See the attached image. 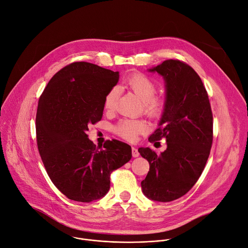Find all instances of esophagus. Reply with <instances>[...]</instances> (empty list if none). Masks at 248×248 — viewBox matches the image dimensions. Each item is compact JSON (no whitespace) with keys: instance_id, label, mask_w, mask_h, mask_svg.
Returning a JSON list of instances; mask_svg holds the SVG:
<instances>
[{"instance_id":"esophagus-1","label":"esophagus","mask_w":248,"mask_h":248,"mask_svg":"<svg viewBox=\"0 0 248 248\" xmlns=\"http://www.w3.org/2000/svg\"><path fill=\"white\" fill-rule=\"evenodd\" d=\"M131 152H132L133 157H138L139 156V152H138L136 147H131Z\"/></svg>"}]
</instances>
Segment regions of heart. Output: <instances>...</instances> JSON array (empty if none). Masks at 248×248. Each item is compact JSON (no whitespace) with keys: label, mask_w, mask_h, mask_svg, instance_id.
Wrapping results in <instances>:
<instances>
[{"label":"heart","mask_w":248,"mask_h":248,"mask_svg":"<svg viewBox=\"0 0 248 248\" xmlns=\"http://www.w3.org/2000/svg\"><path fill=\"white\" fill-rule=\"evenodd\" d=\"M124 84L131 89L137 97L143 102L144 112L150 117L159 116L165 107L162 97L156 96L157 85L149 77L141 73H132L126 77ZM118 98V88L112 87L104 97V108L112 110L116 106ZM148 130V124L143 120L124 119L120 121L114 127L117 135L127 141H135L139 134Z\"/></svg>","instance_id":"1"}]
</instances>
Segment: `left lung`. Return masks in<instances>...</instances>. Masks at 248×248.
<instances>
[{"mask_svg":"<svg viewBox=\"0 0 248 248\" xmlns=\"http://www.w3.org/2000/svg\"><path fill=\"white\" fill-rule=\"evenodd\" d=\"M149 70L164 78L167 95L160 126L148 140L166 138L168 147L160 155L138 149L150 165L141 187L149 199L170 202L200 178L213 142V114L201 78L186 62L170 59Z\"/></svg>","mask_w":248,"mask_h":248,"instance_id":"1","label":"left lung"}]
</instances>
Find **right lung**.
Segmentation results:
<instances>
[{"instance_id":"1","label":"right lung","mask_w":248,"mask_h":248,"mask_svg":"<svg viewBox=\"0 0 248 248\" xmlns=\"http://www.w3.org/2000/svg\"><path fill=\"white\" fill-rule=\"evenodd\" d=\"M119 72L86 62H72L51 78L36 113V140L45 170L68 199L91 202L110 189V176L131 158V147L113 139L100 147L89 140L90 124L101 121L104 97Z\"/></svg>"}]
</instances>
